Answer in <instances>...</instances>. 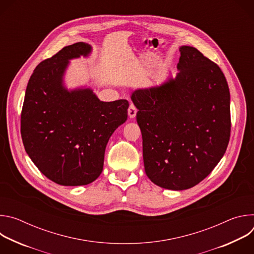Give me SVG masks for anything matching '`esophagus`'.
<instances>
[{
  "label": "esophagus",
  "instance_id": "34e87169",
  "mask_svg": "<svg viewBox=\"0 0 254 254\" xmlns=\"http://www.w3.org/2000/svg\"><path fill=\"white\" fill-rule=\"evenodd\" d=\"M136 113H137V110H136L135 105H134L133 103H130V104H129V107H128V110H127L128 117H129L130 119H133V118L136 116Z\"/></svg>",
  "mask_w": 254,
  "mask_h": 254
}]
</instances>
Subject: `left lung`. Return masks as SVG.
<instances>
[{
    "label": "left lung",
    "mask_w": 254,
    "mask_h": 254,
    "mask_svg": "<svg viewBox=\"0 0 254 254\" xmlns=\"http://www.w3.org/2000/svg\"><path fill=\"white\" fill-rule=\"evenodd\" d=\"M179 50L175 78L130 96L144 171L154 184L175 191L196 186L213 171L231 128L230 92L219 66L194 47Z\"/></svg>",
    "instance_id": "obj_1"
}]
</instances>
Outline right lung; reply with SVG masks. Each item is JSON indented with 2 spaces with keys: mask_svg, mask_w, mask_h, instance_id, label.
<instances>
[{
  "mask_svg": "<svg viewBox=\"0 0 254 254\" xmlns=\"http://www.w3.org/2000/svg\"><path fill=\"white\" fill-rule=\"evenodd\" d=\"M90 52L84 42L64 47L37 65L26 88L21 114L26 153L62 186L87 185L99 177L107 141L127 119V99L104 102L90 88L64 86L69 60Z\"/></svg>",
  "mask_w": 254,
  "mask_h": 254,
  "instance_id": "right-lung-1",
  "label": "right lung"
}]
</instances>
